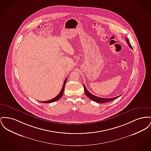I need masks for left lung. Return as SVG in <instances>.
Wrapping results in <instances>:
<instances>
[{"label":"left lung","mask_w":151,"mask_h":151,"mask_svg":"<svg viewBox=\"0 0 151 151\" xmlns=\"http://www.w3.org/2000/svg\"><path fill=\"white\" fill-rule=\"evenodd\" d=\"M126 41H127V43H128V45L129 46V47H130L131 48L133 49V48H132V47L131 46V45L129 42V40H128L127 38L126 39ZM83 87H84V89L85 93H86V95H87V96H88V98L89 99H91L92 100H93V101H95V102H97L98 103H100V104H101V103H104L109 102V101H113L114 100H115L116 99H117V98H118L121 96V95H120V96H117V97H115V98H109V99L99 98V97L96 96L92 95V93H91L89 92L88 91V89H87V88L86 87V86H84V84H83Z\"/></svg>","instance_id":"1"}]
</instances>
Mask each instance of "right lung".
<instances>
[{
    "instance_id": "obj_1",
    "label": "right lung",
    "mask_w": 151,
    "mask_h": 151,
    "mask_svg": "<svg viewBox=\"0 0 151 151\" xmlns=\"http://www.w3.org/2000/svg\"><path fill=\"white\" fill-rule=\"evenodd\" d=\"M67 80V78H66L64 81V83H63V85L62 88L61 89L60 93L58 94V96H56L55 98H53L52 99H51L50 100H48V101H40L41 103H53L55 102L57 100H58L59 99H60V98H62V96L63 95V93H64V88H65V83H66V81Z\"/></svg>"
}]
</instances>
